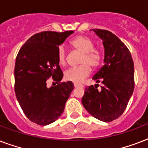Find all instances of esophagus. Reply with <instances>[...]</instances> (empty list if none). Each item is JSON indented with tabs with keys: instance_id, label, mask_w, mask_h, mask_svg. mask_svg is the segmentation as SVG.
<instances>
[{
	"instance_id": "esophagus-1",
	"label": "esophagus",
	"mask_w": 148,
	"mask_h": 148,
	"mask_svg": "<svg viewBox=\"0 0 148 148\" xmlns=\"http://www.w3.org/2000/svg\"><path fill=\"white\" fill-rule=\"evenodd\" d=\"M74 88H83L84 87L82 84H76V83L74 84Z\"/></svg>"
}]
</instances>
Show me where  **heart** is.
I'll list each match as a JSON object with an SVG mask.
<instances>
[{"instance_id":"heart-1","label":"heart","mask_w":148,"mask_h":148,"mask_svg":"<svg viewBox=\"0 0 148 148\" xmlns=\"http://www.w3.org/2000/svg\"><path fill=\"white\" fill-rule=\"evenodd\" d=\"M70 46L76 52L81 53L78 67H72L64 73L66 80L74 83H81L90 73V66L96 68L101 64L102 53L98 48L94 47L95 43L90 38L85 36H77L70 40ZM58 62L64 65L67 62V52L62 45L59 46L57 52Z\"/></svg>"}]
</instances>
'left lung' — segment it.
<instances>
[{
	"label": "left lung",
	"mask_w": 148,
	"mask_h": 148,
	"mask_svg": "<svg viewBox=\"0 0 148 148\" xmlns=\"http://www.w3.org/2000/svg\"><path fill=\"white\" fill-rule=\"evenodd\" d=\"M103 40L104 64L93 77L103 84L85 88L82 104L89 114L103 122L117 119L124 113L134 88V69L126 45L110 31L93 29Z\"/></svg>",
	"instance_id": "obj_1"
}]
</instances>
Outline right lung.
Listing matches in <instances>:
<instances>
[{
	"instance_id": "right-lung-1",
	"label": "right lung",
	"mask_w": 148,
	"mask_h": 148,
	"mask_svg": "<svg viewBox=\"0 0 148 148\" xmlns=\"http://www.w3.org/2000/svg\"><path fill=\"white\" fill-rule=\"evenodd\" d=\"M74 31H43L29 38L17 53L14 67V90L24 114L31 121L45 126L54 122L64 111L74 89L71 81L62 82L58 60V46ZM51 76L58 86L48 88Z\"/></svg>"
}]
</instances>
